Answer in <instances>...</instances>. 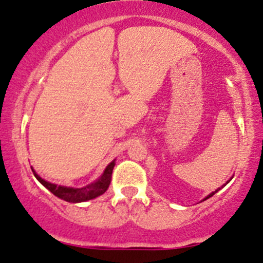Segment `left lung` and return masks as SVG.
Listing matches in <instances>:
<instances>
[{
    "instance_id": "obj_1",
    "label": "left lung",
    "mask_w": 263,
    "mask_h": 263,
    "mask_svg": "<svg viewBox=\"0 0 263 263\" xmlns=\"http://www.w3.org/2000/svg\"><path fill=\"white\" fill-rule=\"evenodd\" d=\"M226 183H229V182H226ZM223 186H224V184H223ZM220 190H221V189H217V190H216V191H213L212 193H210V195H209V196H207V197H206V198H203V201H204V200H207V198L212 197V196H213V195H215V193H216V192H218V191H220Z\"/></svg>"
}]
</instances>
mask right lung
Instances as JSON below:
<instances>
[{"label": "right lung", "instance_id": "add662e5", "mask_svg": "<svg viewBox=\"0 0 263 263\" xmlns=\"http://www.w3.org/2000/svg\"><path fill=\"white\" fill-rule=\"evenodd\" d=\"M115 167V160L106 167L103 174L96 182L88 184V186L82 187V189H73V187H66V186H57V184L47 182L43 178L40 177L39 175L34 172L32 168V172L34 177L41 182L48 191H51L54 196H57L61 200H65L67 202H72V203H77V202H85L92 198H96L107 191L109 183H111L112 178V171Z\"/></svg>", "mask_w": 263, "mask_h": 263}]
</instances>
